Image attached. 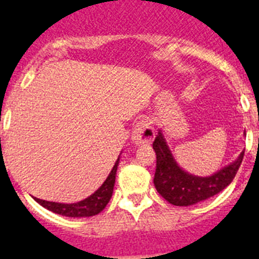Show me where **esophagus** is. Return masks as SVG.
Masks as SVG:
<instances>
[{
	"instance_id": "esophagus-1",
	"label": "esophagus",
	"mask_w": 259,
	"mask_h": 259,
	"mask_svg": "<svg viewBox=\"0 0 259 259\" xmlns=\"http://www.w3.org/2000/svg\"><path fill=\"white\" fill-rule=\"evenodd\" d=\"M154 136V128L152 127V124L148 120H139L135 124L134 131H132V141L136 145L152 143Z\"/></svg>"
}]
</instances>
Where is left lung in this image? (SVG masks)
<instances>
[{"label":"left lung","instance_id":"8db88e82","mask_svg":"<svg viewBox=\"0 0 259 259\" xmlns=\"http://www.w3.org/2000/svg\"><path fill=\"white\" fill-rule=\"evenodd\" d=\"M153 149L157 155V168L154 175V185L158 193L175 206H191L212 197L231 184L244 158L240 153L236 161L224 166L210 176L192 175L183 170L174 158L167 145L162 130L158 131L153 143Z\"/></svg>","mask_w":259,"mask_h":259}]
</instances>
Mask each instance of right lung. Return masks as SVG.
I'll use <instances>...</instances> for the list:
<instances>
[{"label":"right lung","instance_id":"1","mask_svg":"<svg viewBox=\"0 0 259 259\" xmlns=\"http://www.w3.org/2000/svg\"><path fill=\"white\" fill-rule=\"evenodd\" d=\"M119 158L116 159L115 164L110 171L109 176L104 182V184L97 189L89 197L84 198L83 201L75 203H61V202H52V201L40 200L35 198L36 202H38L42 207L56 212V214L63 215V217H70V218H85V217H93L101 212L109 203L110 198L113 196L114 184H115V175L118 170Z\"/></svg>","mask_w":259,"mask_h":259}]
</instances>
